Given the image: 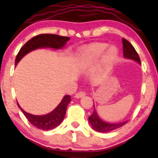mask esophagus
<instances>
[{
	"mask_svg": "<svg viewBox=\"0 0 158 158\" xmlns=\"http://www.w3.org/2000/svg\"><path fill=\"white\" fill-rule=\"evenodd\" d=\"M85 95V93L84 92H79L78 93H76V94H75V98H80L84 97Z\"/></svg>",
	"mask_w": 158,
	"mask_h": 158,
	"instance_id": "1",
	"label": "esophagus"
}]
</instances>
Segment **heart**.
Wrapping results in <instances>:
<instances>
[{"mask_svg":"<svg viewBox=\"0 0 158 158\" xmlns=\"http://www.w3.org/2000/svg\"><path fill=\"white\" fill-rule=\"evenodd\" d=\"M107 47V45L106 44H96L84 50L81 54V61L82 63H86L100 57L101 54L104 52ZM117 54H118V50L117 49V48L114 46H110L105 51L103 62H109L110 64L113 63L117 58Z\"/></svg>","mask_w":158,"mask_h":158,"instance_id":"b5f03b06","label":"heart"}]
</instances>
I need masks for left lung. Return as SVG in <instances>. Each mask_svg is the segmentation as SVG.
<instances>
[{"label":"left lung","mask_w":158,"mask_h":158,"mask_svg":"<svg viewBox=\"0 0 158 158\" xmlns=\"http://www.w3.org/2000/svg\"><path fill=\"white\" fill-rule=\"evenodd\" d=\"M123 57L127 59L132 60L136 61L141 64L140 58H139V54L136 52L135 49L134 48L133 46L129 43L127 39H123ZM89 122L90 125L92 126L93 129L99 132H109L110 131L117 129L118 128L123 127L124 124L127 123V121H124V122L117 123H107L105 121L102 120L99 116L98 115L97 111L94 108V112L90 117H89Z\"/></svg>","instance_id":"obj_1"}]
</instances>
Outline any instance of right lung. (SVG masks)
I'll return each instance as SVG.
<instances>
[{
    "instance_id": "add662e5",
    "label": "right lung",
    "mask_w": 158,
    "mask_h": 158,
    "mask_svg": "<svg viewBox=\"0 0 158 158\" xmlns=\"http://www.w3.org/2000/svg\"><path fill=\"white\" fill-rule=\"evenodd\" d=\"M69 39H70L69 37L53 34H41L35 36L28 41L19 50L15 60V65H17L18 63L24 56L34 50L46 48L55 50L62 49ZM70 101V95H65L54 110L44 115H33L29 114L21 108L18 103L17 104L31 125L42 130H51L61 123L65 117L66 107Z\"/></svg>"
}]
</instances>
